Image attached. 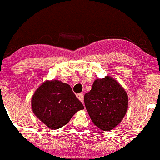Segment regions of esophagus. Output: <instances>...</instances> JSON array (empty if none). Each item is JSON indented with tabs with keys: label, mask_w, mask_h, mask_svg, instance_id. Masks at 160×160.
Listing matches in <instances>:
<instances>
[{
	"label": "esophagus",
	"mask_w": 160,
	"mask_h": 160,
	"mask_svg": "<svg viewBox=\"0 0 160 160\" xmlns=\"http://www.w3.org/2000/svg\"><path fill=\"white\" fill-rule=\"evenodd\" d=\"M77 98H79V100L80 101H81L82 102H83V94H82V93H79V94H77Z\"/></svg>",
	"instance_id": "34e87169"
}]
</instances>
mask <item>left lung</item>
<instances>
[{
	"instance_id": "obj_1",
	"label": "left lung",
	"mask_w": 160,
	"mask_h": 160,
	"mask_svg": "<svg viewBox=\"0 0 160 160\" xmlns=\"http://www.w3.org/2000/svg\"><path fill=\"white\" fill-rule=\"evenodd\" d=\"M128 95L120 83L110 77L97 79L85 94L84 104L92 122L110 131L122 121L128 109Z\"/></svg>"
}]
</instances>
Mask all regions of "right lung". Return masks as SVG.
<instances>
[{"label": "right lung", "instance_id": "1", "mask_svg": "<svg viewBox=\"0 0 160 160\" xmlns=\"http://www.w3.org/2000/svg\"><path fill=\"white\" fill-rule=\"evenodd\" d=\"M35 115L51 129L66 125L78 110L84 109L68 83L58 80H46L31 98Z\"/></svg>", "mask_w": 160, "mask_h": 160}]
</instances>
